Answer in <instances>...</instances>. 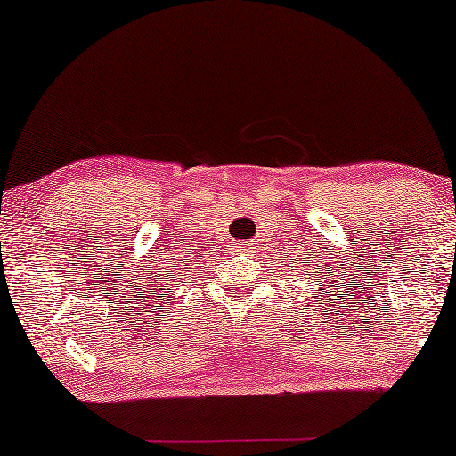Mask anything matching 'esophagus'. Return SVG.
Instances as JSON below:
<instances>
[{"mask_svg":"<svg viewBox=\"0 0 456 456\" xmlns=\"http://www.w3.org/2000/svg\"><path fill=\"white\" fill-rule=\"evenodd\" d=\"M251 248H253L251 242H239V245H236V251H242V253H251Z\"/></svg>","mask_w":456,"mask_h":456,"instance_id":"esophagus-1","label":"esophagus"}]
</instances>
